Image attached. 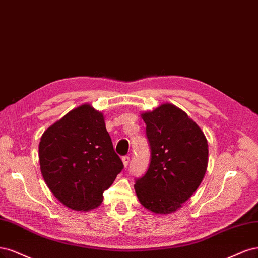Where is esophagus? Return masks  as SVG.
Masks as SVG:
<instances>
[{"label":"esophagus","instance_id":"34e87169","mask_svg":"<svg viewBox=\"0 0 258 258\" xmlns=\"http://www.w3.org/2000/svg\"><path fill=\"white\" fill-rule=\"evenodd\" d=\"M122 162H123V165H124V167H127L128 166V164H130V156H127V155H125V156H123L122 157Z\"/></svg>","mask_w":258,"mask_h":258}]
</instances>
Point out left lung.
I'll list each match as a JSON object with an SVG mask.
<instances>
[{
	"mask_svg": "<svg viewBox=\"0 0 258 258\" xmlns=\"http://www.w3.org/2000/svg\"><path fill=\"white\" fill-rule=\"evenodd\" d=\"M150 146V163L135 180V192L146 209L168 214L181 207L202 183L208 166V143L188 115L171 104L141 114Z\"/></svg>",
	"mask_w": 258,
	"mask_h": 258,
	"instance_id": "obj_1",
	"label": "left lung"
}]
</instances>
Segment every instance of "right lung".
Returning <instances> with one entry per match:
<instances>
[{"label":"right lung","instance_id":"1","mask_svg":"<svg viewBox=\"0 0 258 258\" xmlns=\"http://www.w3.org/2000/svg\"><path fill=\"white\" fill-rule=\"evenodd\" d=\"M39 164L46 184L66 207L94 209L123 169L105 126L104 115L82 105L49 127L40 138Z\"/></svg>","mask_w":258,"mask_h":258}]
</instances>
